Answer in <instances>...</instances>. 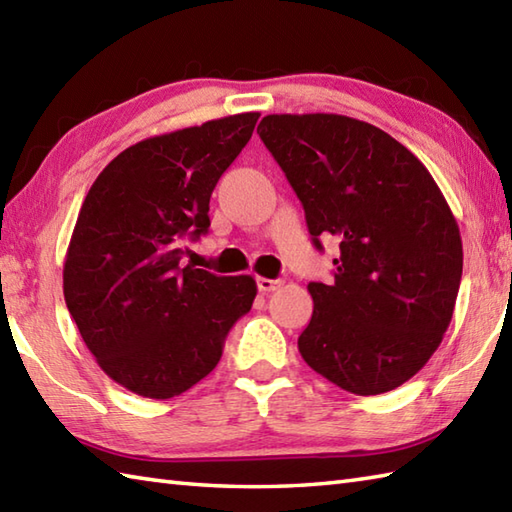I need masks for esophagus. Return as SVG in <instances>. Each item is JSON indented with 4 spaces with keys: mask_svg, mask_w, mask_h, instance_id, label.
<instances>
[{
    "mask_svg": "<svg viewBox=\"0 0 512 512\" xmlns=\"http://www.w3.org/2000/svg\"><path fill=\"white\" fill-rule=\"evenodd\" d=\"M281 286H284V281H281V279L257 277V288H259V292H264V295H268V292H275V290H279Z\"/></svg>",
    "mask_w": 512,
    "mask_h": 512,
    "instance_id": "34e87169",
    "label": "esophagus"
}]
</instances>
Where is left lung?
<instances>
[{
    "mask_svg": "<svg viewBox=\"0 0 512 512\" xmlns=\"http://www.w3.org/2000/svg\"><path fill=\"white\" fill-rule=\"evenodd\" d=\"M306 211L312 242L339 237L334 284H308L299 352L356 396L418 374L447 332L462 237L427 167L383 129L341 114H268L257 127Z\"/></svg>",
    "mask_w": 512,
    "mask_h": 512,
    "instance_id": "8db88e82",
    "label": "left lung"
}]
</instances>
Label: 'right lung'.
I'll use <instances>...</instances> for the list:
<instances>
[{"label": "right lung", "mask_w": 512, "mask_h": 512, "mask_svg": "<svg viewBox=\"0 0 512 512\" xmlns=\"http://www.w3.org/2000/svg\"><path fill=\"white\" fill-rule=\"evenodd\" d=\"M259 112L140 140L94 180L63 264V297L81 339L114 383L154 400L180 396L220 363L253 306L250 275L182 266L206 233L217 180L253 136Z\"/></svg>", "instance_id": "obj_1"}]
</instances>
